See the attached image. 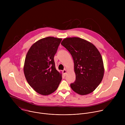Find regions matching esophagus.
Returning <instances> with one entry per match:
<instances>
[{
	"instance_id": "obj_1",
	"label": "esophagus",
	"mask_w": 125,
	"mask_h": 125,
	"mask_svg": "<svg viewBox=\"0 0 125 125\" xmlns=\"http://www.w3.org/2000/svg\"><path fill=\"white\" fill-rule=\"evenodd\" d=\"M62 72H63V74L64 75H65L66 74V73H67V71H66V70H63V71H62Z\"/></svg>"
}]
</instances>
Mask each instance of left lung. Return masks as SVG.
Segmentation results:
<instances>
[{
    "instance_id": "1",
    "label": "left lung",
    "mask_w": 125,
    "mask_h": 125,
    "mask_svg": "<svg viewBox=\"0 0 125 125\" xmlns=\"http://www.w3.org/2000/svg\"><path fill=\"white\" fill-rule=\"evenodd\" d=\"M72 55L74 62L75 81L70 84L76 93L85 95L94 91L104 76L103 60L92 43L79 38H68L61 42Z\"/></svg>"
}]
</instances>
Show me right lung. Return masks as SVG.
<instances>
[{"instance_id":"obj_1","label":"right lung","mask_w":125,"mask_h":125,"mask_svg":"<svg viewBox=\"0 0 125 125\" xmlns=\"http://www.w3.org/2000/svg\"><path fill=\"white\" fill-rule=\"evenodd\" d=\"M62 39L47 37L35 42L29 50L24 72L29 85L38 93L48 95L54 92L62 75L56 70L54 57Z\"/></svg>"}]
</instances>
